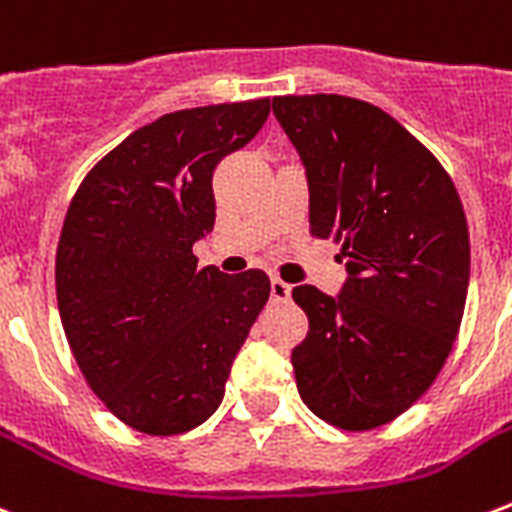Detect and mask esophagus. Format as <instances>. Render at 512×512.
I'll use <instances>...</instances> for the list:
<instances>
[{"instance_id":"1","label":"esophagus","mask_w":512,"mask_h":512,"mask_svg":"<svg viewBox=\"0 0 512 512\" xmlns=\"http://www.w3.org/2000/svg\"><path fill=\"white\" fill-rule=\"evenodd\" d=\"M292 295V287L282 279H271V300L273 303H287Z\"/></svg>"}]
</instances>
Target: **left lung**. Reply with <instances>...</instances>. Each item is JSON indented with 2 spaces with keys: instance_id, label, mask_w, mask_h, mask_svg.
Instances as JSON below:
<instances>
[{
  "instance_id": "obj_1",
  "label": "left lung",
  "mask_w": 512,
  "mask_h": 512,
  "mask_svg": "<svg viewBox=\"0 0 512 512\" xmlns=\"http://www.w3.org/2000/svg\"><path fill=\"white\" fill-rule=\"evenodd\" d=\"M271 107L306 166L311 236L346 260L338 295L292 290L308 317L292 349L298 392L335 427H381L432 386L462 325V201L438 158L368 101L317 93Z\"/></svg>"
}]
</instances>
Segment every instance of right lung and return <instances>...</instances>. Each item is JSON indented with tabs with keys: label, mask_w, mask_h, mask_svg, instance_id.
Segmentation results:
<instances>
[{
	"label": "right lung",
	"mask_w": 512,
	"mask_h": 512,
	"mask_svg": "<svg viewBox=\"0 0 512 512\" xmlns=\"http://www.w3.org/2000/svg\"><path fill=\"white\" fill-rule=\"evenodd\" d=\"M271 99L171 112L123 139L77 187L56 252L66 341L101 403L147 435H179L222 403L271 295L263 271L198 268L217 163L257 136Z\"/></svg>",
	"instance_id": "obj_1"
}]
</instances>
